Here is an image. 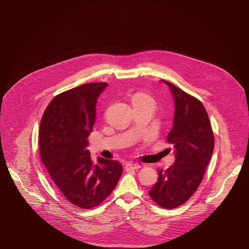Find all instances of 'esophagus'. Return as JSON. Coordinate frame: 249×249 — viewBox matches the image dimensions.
<instances>
[{"label":"esophagus","mask_w":249,"mask_h":249,"mask_svg":"<svg viewBox=\"0 0 249 249\" xmlns=\"http://www.w3.org/2000/svg\"><path fill=\"white\" fill-rule=\"evenodd\" d=\"M126 167L129 169H139L142 167V165L140 163H134V162H129L126 164Z\"/></svg>","instance_id":"1"}]
</instances>
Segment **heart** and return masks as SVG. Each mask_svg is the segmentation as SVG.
<instances>
[{
	"mask_svg": "<svg viewBox=\"0 0 249 249\" xmlns=\"http://www.w3.org/2000/svg\"><path fill=\"white\" fill-rule=\"evenodd\" d=\"M143 101H153V100L149 95H147L146 93H143V92L135 93L132 97V104L138 103V102H143Z\"/></svg>",
	"mask_w": 249,
	"mask_h": 249,
	"instance_id": "obj_1",
	"label": "heart"
}]
</instances>
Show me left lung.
Instances as JSON below:
<instances>
[{"mask_svg": "<svg viewBox=\"0 0 249 249\" xmlns=\"http://www.w3.org/2000/svg\"><path fill=\"white\" fill-rule=\"evenodd\" d=\"M173 96V125L167 142L173 145L175 161L166 170H159L158 182L149 195L160 207L173 209L185 203L200 185L214 151L208 113L200 100L169 82Z\"/></svg>", "mask_w": 249, "mask_h": 249, "instance_id": "left-lung-1", "label": "left lung"}]
</instances>
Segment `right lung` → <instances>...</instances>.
<instances>
[{
  "mask_svg": "<svg viewBox=\"0 0 249 249\" xmlns=\"http://www.w3.org/2000/svg\"><path fill=\"white\" fill-rule=\"evenodd\" d=\"M106 83L85 84L55 96L41 118L38 146L52 181L72 204L90 209L109 196L123 171L117 160L93 162L88 137Z\"/></svg>",
  "mask_w": 249,
  "mask_h": 249,
  "instance_id": "1",
  "label": "right lung"
}]
</instances>
